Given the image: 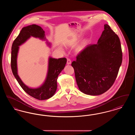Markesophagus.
<instances>
[{
    "label": "esophagus",
    "instance_id": "1",
    "mask_svg": "<svg viewBox=\"0 0 135 135\" xmlns=\"http://www.w3.org/2000/svg\"><path fill=\"white\" fill-rule=\"evenodd\" d=\"M71 60L70 59H67V64L68 65L71 64Z\"/></svg>",
    "mask_w": 135,
    "mask_h": 135
}]
</instances>
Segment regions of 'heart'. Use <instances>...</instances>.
Returning <instances> with one entry per match:
<instances>
[{
	"mask_svg": "<svg viewBox=\"0 0 135 135\" xmlns=\"http://www.w3.org/2000/svg\"><path fill=\"white\" fill-rule=\"evenodd\" d=\"M85 45V43L84 42L81 45H80V46L78 47V49H77V50L78 51H82L83 50Z\"/></svg>",
	"mask_w": 135,
	"mask_h": 135,
	"instance_id": "obj_1",
	"label": "heart"
}]
</instances>
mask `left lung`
Here are the masks:
<instances>
[{"mask_svg": "<svg viewBox=\"0 0 135 135\" xmlns=\"http://www.w3.org/2000/svg\"><path fill=\"white\" fill-rule=\"evenodd\" d=\"M122 60L120 39L108 24L97 44L87 45L72 62L79 89L97 96L113 84Z\"/></svg>", "mask_w": 135, "mask_h": 135, "instance_id": "obj_1", "label": "left lung"}]
</instances>
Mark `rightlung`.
Wrapping results in <instances>:
<instances>
[{
    "mask_svg": "<svg viewBox=\"0 0 135 135\" xmlns=\"http://www.w3.org/2000/svg\"><path fill=\"white\" fill-rule=\"evenodd\" d=\"M31 36L41 39H45V31L40 26L33 24L23 28L19 35L13 41L12 46L11 63L12 70L21 88L29 95L39 100L48 99L54 96L57 90L58 75L64 68L67 59L65 58L58 59L49 58L48 72L44 84L37 89L28 88L22 82L18 74L17 58L19 46L24 43Z\"/></svg>",
    "mask_w": 135,
    "mask_h": 135,
    "instance_id": "right-lung-1",
    "label": "right lung"
}]
</instances>
